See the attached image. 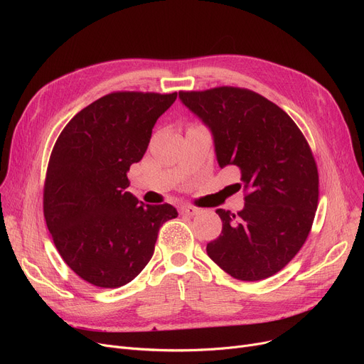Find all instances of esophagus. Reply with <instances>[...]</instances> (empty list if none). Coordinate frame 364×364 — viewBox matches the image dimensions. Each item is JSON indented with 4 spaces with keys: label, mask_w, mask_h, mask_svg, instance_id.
Masks as SVG:
<instances>
[{
    "label": "esophagus",
    "mask_w": 364,
    "mask_h": 364,
    "mask_svg": "<svg viewBox=\"0 0 364 364\" xmlns=\"http://www.w3.org/2000/svg\"><path fill=\"white\" fill-rule=\"evenodd\" d=\"M180 214H181V215H188V217H192V215L199 214V209H198V208H195V206H192V205H184V206H181V208H180Z\"/></svg>",
    "instance_id": "1"
}]
</instances>
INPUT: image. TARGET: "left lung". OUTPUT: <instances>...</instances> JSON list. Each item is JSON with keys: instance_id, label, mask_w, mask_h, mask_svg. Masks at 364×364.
Instances as JSON below:
<instances>
[{"instance_id": "obj_1", "label": "left lung", "mask_w": 364, "mask_h": 364, "mask_svg": "<svg viewBox=\"0 0 364 364\" xmlns=\"http://www.w3.org/2000/svg\"><path fill=\"white\" fill-rule=\"evenodd\" d=\"M183 105L209 128L220 168L240 171L245 206L217 209L221 235L208 257L235 279L276 274L302 247L318 200L311 149L291 117L258 92L237 87L180 91Z\"/></svg>"}]
</instances>
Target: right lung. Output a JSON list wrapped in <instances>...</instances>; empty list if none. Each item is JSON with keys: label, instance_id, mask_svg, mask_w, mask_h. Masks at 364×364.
<instances>
[{"label": "right lung", "instance_id": "add662e5", "mask_svg": "<svg viewBox=\"0 0 364 364\" xmlns=\"http://www.w3.org/2000/svg\"><path fill=\"white\" fill-rule=\"evenodd\" d=\"M177 92L118 91L92 102L57 139L44 184V217L63 261L82 280L119 288L150 261L161 225L178 215L127 192L129 166L147 150Z\"/></svg>", "mask_w": 364, "mask_h": 364}]
</instances>
